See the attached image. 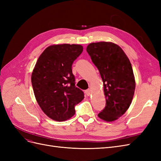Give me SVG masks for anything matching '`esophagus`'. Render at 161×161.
Here are the masks:
<instances>
[{
    "mask_svg": "<svg viewBox=\"0 0 161 161\" xmlns=\"http://www.w3.org/2000/svg\"><path fill=\"white\" fill-rule=\"evenodd\" d=\"M85 94L87 95V96H89L91 94V89H87V90H86L85 91Z\"/></svg>",
    "mask_w": 161,
    "mask_h": 161,
    "instance_id": "1",
    "label": "esophagus"
}]
</instances>
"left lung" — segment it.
I'll use <instances>...</instances> for the list:
<instances>
[{
	"mask_svg": "<svg viewBox=\"0 0 161 161\" xmlns=\"http://www.w3.org/2000/svg\"><path fill=\"white\" fill-rule=\"evenodd\" d=\"M86 52L103 82L106 104L98 117L106 121H115L128 110L134 97L136 82L130 61L112 42L91 43Z\"/></svg>",
	"mask_w": 161,
	"mask_h": 161,
	"instance_id": "8db88e82",
	"label": "left lung"
}]
</instances>
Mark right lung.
Listing matches in <instances>:
<instances>
[{"instance_id": "add662e5", "label": "right lung", "mask_w": 161, "mask_h": 161, "mask_svg": "<svg viewBox=\"0 0 161 161\" xmlns=\"http://www.w3.org/2000/svg\"><path fill=\"white\" fill-rule=\"evenodd\" d=\"M83 50L76 44L47 47L36 62L31 83L37 103L53 120L63 121L75 114V106L84 99V92L75 86L72 65Z\"/></svg>"}]
</instances>
